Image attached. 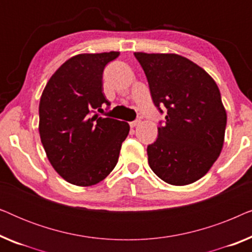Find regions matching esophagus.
Here are the masks:
<instances>
[{
    "label": "esophagus",
    "instance_id": "1",
    "mask_svg": "<svg viewBox=\"0 0 252 252\" xmlns=\"http://www.w3.org/2000/svg\"><path fill=\"white\" fill-rule=\"evenodd\" d=\"M140 124H141V120L140 119H136V120H134V122L129 123V126L130 127H136V126H139Z\"/></svg>",
    "mask_w": 252,
    "mask_h": 252
}]
</instances>
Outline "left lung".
<instances>
[{
	"label": "left lung",
	"instance_id": "obj_1",
	"mask_svg": "<svg viewBox=\"0 0 252 252\" xmlns=\"http://www.w3.org/2000/svg\"><path fill=\"white\" fill-rule=\"evenodd\" d=\"M134 55L155 105L167 110L157 140L147 148L149 166L170 185L192 184L208 173L223 146L227 115L218 86L208 72L180 55Z\"/></svg>",
	"mask_w": 252,
	"mask_h": 252
}]
</instances>
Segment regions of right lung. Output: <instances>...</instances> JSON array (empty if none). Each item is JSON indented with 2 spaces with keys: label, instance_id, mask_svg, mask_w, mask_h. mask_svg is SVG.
I'll use <instances>...</instances> for the list:
<instances>
[{
  "label": "right lung",
  "instance_id": "1",
  "mask_svg": "<svg viewBox=\"0 0 252 252\" xmlns=\"http://www.w3.org/2000/svg\"><path fill=\"white\" fill-rule=\"evenodd\" d=\"M119 51L79 54L57 68L39 104V133L48 160L64 180L79 187L101 182L118 161L129 125L99 117L110 105L103 70Z\"/></svg>",
  "mask_w": 252,
  "mask_h": 252
}]
</instances>
